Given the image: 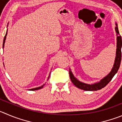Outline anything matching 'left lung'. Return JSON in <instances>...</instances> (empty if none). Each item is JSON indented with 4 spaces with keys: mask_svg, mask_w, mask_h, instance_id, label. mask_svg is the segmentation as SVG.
<instances>
[{
    "mask_svg": "<svg viewBox=\"0 0 122 122\" xmlns=\"http://www.w3.org/2000/svg\"><path fill=\"white\" fill-rule=\"evenodd\" d=\"M116 31L117 32V34L119 35V32L118 29L117 25L116 24V27L115 28ZM122 37L120 35H118L117 37V51H116V57L115 60L114 64V67H112V70L111 72L108 74L106 77H105L103 79H102L99 82L96 83V84H87L81 82L77 80L76 78L74 77L73 75L72 74L71 71H69V75H70V78L71 79V82L73 84L78 88H80L81 90H84L85 91H97L99 90L102 89V88L105 87L106 85H107L109 82L111 81L112 78H113L114 76L116 75V73L117 72L119 67H120V62H121L122 59Z\"/></svg>",
    "mask_w": 122,
    "mask_h": 122,
    "instance_id": "8db88e82",
    "label": "left lung"
}]
</instances>
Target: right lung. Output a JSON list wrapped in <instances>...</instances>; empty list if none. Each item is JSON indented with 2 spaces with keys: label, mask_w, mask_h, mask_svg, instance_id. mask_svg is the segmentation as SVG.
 <instances>
[{
  "label": "right lung",
  "mask_w": 122,
  "mask_h": 122,
  "mask_svg": "<svg viewBox=\"0 0 122 122\" xmlns=\"http://www.w3.org/2000/svg\"><path fill=\"white\" fill-rule=\"evenodd\" d=\"M6 34H7V32H6V35H5V36L4 37V39H3V47H4V44H5V39H6ZM43 85H42V86H41V87H37V88H32V89H30V90H39V89H41V88H42L43 87Z\"/></svg>",
  "instance_id": "right-lung-1"
}]
</instances>
